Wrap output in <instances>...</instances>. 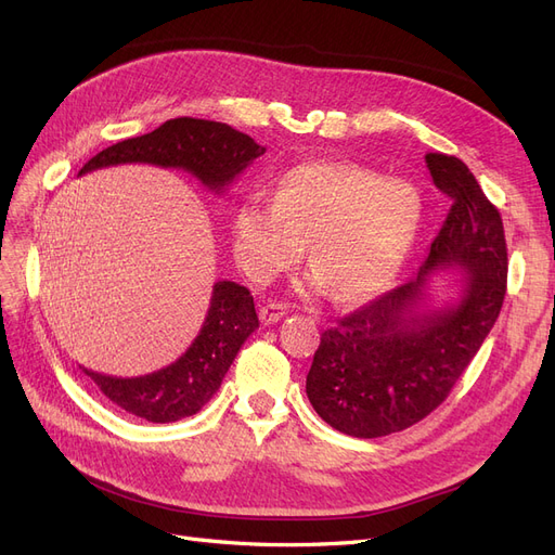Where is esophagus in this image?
<instances>
[{
  "label": "esophagus",
  "mask_w": 555,
  "mask_h": 555,
  "mask_svg": "<svg viewBox=\"0 0 555 555\" xmlns=\"http://www.w3.org/2000/svg\"><path fill=\"white\" fill-rule=\"evenodd\" d=\"M284 314H286V305L282 302H266L259 310V319L261 323H266V326H269V323H278Z\"/></svg>",
  "instance_id": "esophagus-1"
}]
</instances>
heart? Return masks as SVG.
<instances>
[{
  "instance_id": "1",
  "label": "heart",
  "mask_w": 555,
  "mask_h": 555,
  "mask_svg": "<svg viewBox=\"0 0 555 555\" xmlns=\"http://www.w3.org/2000/svg\"><path fill=\"white\" fill-rule=\"evenodd\" d=\"M423 218V195L409 181L347 163H305L282 171L271 199L250 195L236 206L232 250L247 278L269 282L300 259L310 238L312 280L358 300L399 273Z\"/></svg>"
}]
</instances>
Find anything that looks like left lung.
Returning a JSON list of instances; mask_svg holds the SVG:
<instances>
[{"label":"left lung","instance_id":"left-lung-1","mask_svg":"<svg viewBox=\"0 0 555 555\" xmlns=\"http://www.w3.org/2000/svg\"><path fill=\"white\" fill-rule=\"evenodd\" d=\"M425 163L452 199L427 259L415 278L323 331L305 384L319 417L356 438L401 431L441 406L503 308L507 247L499 208L460 158L427 154ZM446 268L463 271V294L434 309L428 282Z\"/></svg>","mask_w":555,"mask_h":555}]
</instances>
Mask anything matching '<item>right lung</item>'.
Segmentation results:
<instances>
[{"instance_id": "right-lung-1", "label": "right lung", "mask_w": 555, "mask_h": 555, "mask_svg": "<svg viewBox=\"0 0 555 555\" xmlns=\"http://www.w3.org/2000/svg\"><path fill=\"white\" fill-rule=\"evenodd\" d=\"M263 151L250 135L227 124L179 117L146 135L103 149L80 169L78 177L109 165L149 163L183 169L220 195ZM257 328L253 294L236 282L222 280L214 284L211 305L199 335L177 362L135 378L105 376L91 370H85V374L124 411L149 423H177L195 415L218 392L243 341Z\"/></svg>"}]
</instances>
